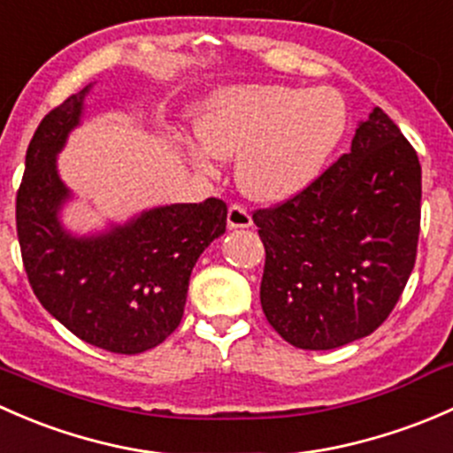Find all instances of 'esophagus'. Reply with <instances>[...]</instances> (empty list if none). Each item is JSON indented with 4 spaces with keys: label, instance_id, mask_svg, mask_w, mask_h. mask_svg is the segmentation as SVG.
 I'll return each mask as SVG.
<instances>
[{
    "label": "esophagus",
    "instance_id": "34e87169",
    "mask_svg": "<svg viewBox=\"0 0 453 453\" xmlns=\"http://www.w3.org/2000/svg\"><path fill=\"white\" fill-rule=\"evenodd\" d=\"M226 225L228 228H249L253 225V218H250L249 209L242 207V204H231L226 213Z\"/></svg>",
    "mask_w": 453,
    "mask_h": 453
}]
</instances>
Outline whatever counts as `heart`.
Here are the masks:
<instances>
[{
	"label": "heart",
	"instance_id": "b5f03b06",
	"mask_svg": "<svg viewBox=\"0 0 453 453\" xmlns=\"http://www.w3.org/2000/svg\"><path fill=\"white\" fill-rule=\"evenodd\" d=\"M347 128L342 96L329 87L242 85L218 91L196 122L203 150H192L200 170L209 157L237 161V180L250 198L277 203L305 189L323 172Z\"/></svg>",
	"mask_w": 453,
	"mask_h": 453
}]
</instances>
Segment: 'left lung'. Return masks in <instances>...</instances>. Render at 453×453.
Here are the masks:
<instances>
[{"label":"left lung","mask_w":453,"mask_h":453,"mask_svg":"<svg viewBox=\"0 0 453 453\" xmlns=\"http://www.w3.org/2000/svg\"><path fill=\"white\" fill-rule=\"evenodd\" d=\"M253 222L265 249L261 310L292 347L327 351L371 335L417 259L421 163L381 109L351 150Z\"/></svg>","instance_id":"left-lung-1"}]
</instances>
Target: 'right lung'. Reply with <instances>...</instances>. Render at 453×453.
Wrapping results in <instances>:
<instances>
[{"mask_svg":"<svg viewBox=\"0 0 453 453\" xmlns=\"http://www.w3.org/2000/svg\"><path fill=\"white\" fill-rule=\"evenodd\" d=\"M88 88L35 130L17 192V237L41 305L93 347L134 356L179 327L196 261L226 231V203L158 207L96 237L65 233L56 213L69 189L56 172V152L81 122Z\"/></svg>","mask_w":453,"mask_h":453,"instance_id":"right-lung-1","label":"right lung"}]
</instances>
